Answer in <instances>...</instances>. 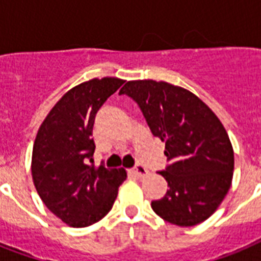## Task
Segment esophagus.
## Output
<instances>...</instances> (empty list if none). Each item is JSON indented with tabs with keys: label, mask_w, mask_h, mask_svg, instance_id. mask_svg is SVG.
I'll return each instance as SVG.
<instances>
[{
	"label": "esophagus",
	"mask_w": 261,
	"mask_h": 261,
	"mask_svg": "<svg viewBox=\"0 0 261 261\" xmlns=\"http://www.w3.org/2000/svg\"><path fill=\"white\" fill-rule=\"evenodd\" d=\"M131 172H133L137 177H145V176L149 174V171H147L146 168L143 167V165H138V167L134 168Z\"/></svg>",
	"instance_id": "1"
}]
</instances>
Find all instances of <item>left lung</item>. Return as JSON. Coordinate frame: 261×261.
Listing matches in <instances>:
<instances>
[{
    "instance_id": "obj_1",
    "label": "left lung",
    "mask_w": 261,
    "mask_h": 261,
    "mask_svg": "<svg viewBox=\"0 0 261 261\" xmlns=\"http://www.w3.org/2000/svg\"><path fill=\"white\" fill-rule=\"evenodd\" d=\"M119 94L138 102L171 161L159 172L169 188L151 202L153 211L177 226L206 221L226 196L234 171V151L218 116L196 94L165 81H128Z\"/></svg>"
}]
</instances>
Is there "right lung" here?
I'll return each mask as SVG.
<instances>
[{"instance_id":"right-lung-1","label":"right lung","mask_w":261,"mask_h":261,"mask_svg":"<svg viewBox=\"0 0 261 261\" xmlns=\"http://www.w3.org/2000/svg\"><path fill=\"white\" fill-rule=\"evenodd\" d=\"M116 77L92 79L59 98L40 124L32 150L31 172L46 207L71 227H87L114 206L127 172L94 167V116L122 87Z\"/></svg>"}]
</instances>
